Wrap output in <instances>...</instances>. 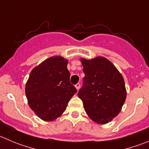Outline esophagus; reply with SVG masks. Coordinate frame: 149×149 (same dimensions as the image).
Wrapping results in <instances>:
<instances>
[{
    "label": "esophagus",
    "instance_id": "1",
    "mask_svg": "<svg viewBox=\"0 0 149 149\" xmlns=\"http://www.w3.org/2000/svg\"><path fill=\"white\" fill-rule=\"evenodd\" d=\"M75 87H76V89H77V90H79V89H80V84H79V83H78L77 84H76V85H75Z\"/></svg>",
    "mask_w": 149,
    "mask_h": 149
}]
</instances>
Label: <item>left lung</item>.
<instances>
[{
	"instance_id": "left-lung-1",
	"label": "left lung",
	"mask_w": 149,
	"mask_h": 149,
	"mask_svg": "<svg viewBox=\"0 0 149 149\" xmlns=\"http://www.w3.org/2000/svg\"><path fill=\"white\" fill-rule=\"evenodd\" d=\"M85 76L78 96L86 114L96 123L105 125L116 117L127 97L124 78L114 65L103 57L81 58Z\"/></svg>"
}]
</instances>
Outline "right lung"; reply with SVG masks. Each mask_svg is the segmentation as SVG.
Wrapping results in <instances>:
<instances>
[{"instance_id": "obj_1", "label": "right lung", "mask_w": 149, "mask_h": 149, "mask_svg": "<svg viewBox=\"0 0 149 149\" xmlns=\"http://www.w3.org/2000/svg\"><path fill=\"white\" fill-rule=\"evenodd\" d=\"M68 60L60 56L47 59L30 72L25 85L30 108L45 122L61 116L77 92L70 82Z\"/></svg>"}]
</instances>
